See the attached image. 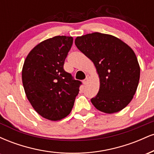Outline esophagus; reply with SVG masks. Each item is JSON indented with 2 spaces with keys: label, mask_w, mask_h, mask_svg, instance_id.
Wrapping results in <instances>:
<instances>
[{
  "label": "esophagus",
  "mask_w": 154,
  "mask_h": 154,
  "mask_svg": "<svg viewBox=\"0 0 154 154\" xmlns=\"http://www.w3.org/2000/svg\"><path fill=\"white\" fill-rule=\"evenodd\" d=\"M90 79V77L89 75H86V78L83 80V83H84V85H87L88 82V80H89Z\"/></svg>",
  "instance_id": "esophagus-1"
}]
</instances>
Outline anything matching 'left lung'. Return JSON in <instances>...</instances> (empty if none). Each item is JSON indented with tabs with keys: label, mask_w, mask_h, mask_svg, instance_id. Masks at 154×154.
<instances>
[{
	"label": "left lung",
	"mask_w": 154,
	"mask_h": 154,
	"mask_svg": "<svg viewBox=\"0 0 154 154\" xmlns=\"http://www.w3.org/2000/svg\"><path fill=\"white\" fill-rule=\"evenodd\" d=\"M75 43L93 61L99 76V91L92 103L106 114L122 110L133 98L140 79L134 51L120 39L100 32L77 37Z\"/></svg>",
	"instance_id": "left-lung-1"
}]
</instances>
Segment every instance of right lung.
<instances>
[{"label":"right lung","instance_id":"1","mask_svg":"<svg viewBox=\"0 0 154 154\" xmlns=\"http://www.w3.org/2000/svg\"><path fill=\"white\" fill-rule=\"evenodd\" d=\"M73 38L56 36L37 45L26 56L22 83L26 98L45 119L58 121L71 112L82 82L63 69Z\"/></svg>","mask_w":154,"mask_h":154}]
</instances>
